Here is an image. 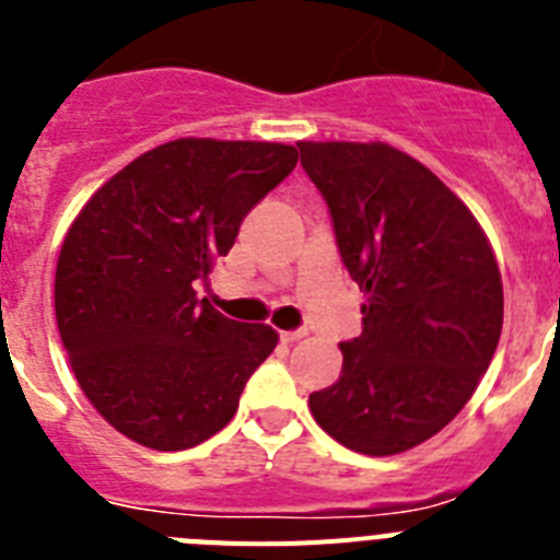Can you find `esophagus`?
<instances>
[{
  "label": "esophagus",
  "mask_w": 560,
  "mask_h": 560,
  "mask_svg": "<svg viewBox=\"0 0 560 560\" xmlns=\"http://www.w3.org/2000/svg\"><path fill=\"white\" fill-rule=\"evenodd\" d=\"M305 336L303 328L296 330H280V341H285V345H291V341H300Z\"/></svg>",
  "instance_id": "esophagus-1"
}]
</instances>
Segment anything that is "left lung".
Returning a JSON list of instances; mask_svg holds the SVG:
<instances>
[{
	"instance_id": "8db88e82",
	"label": "left lung",
	"mask_w": 560,
	"mask_h": 560,
	"mask_svg": "<svg viewBox=\"0 0 560 560\" xmlns=\"http://www.w3.org/2000/svg\"><path fill=\"white\" fill-rule=\"evenodd\" d=\"M323 192L341 264L368 294L341 375L311 393L341 446L387 457L465 407L497 353L502 277L471 210L429 167L384 142H296Z\"/></svg>"
}]
</instances>
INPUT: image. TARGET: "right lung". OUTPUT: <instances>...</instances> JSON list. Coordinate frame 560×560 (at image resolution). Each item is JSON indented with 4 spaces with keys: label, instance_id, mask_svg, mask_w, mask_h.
I'll use <instances>...</instances> for the list:
<instances>
[{
    "label": "right lung",
    "instance_id": "1",
    "mask_svg": "<svg viewBox=\"0 0 560 560\" xmlns=\"http://www.w3.org/2000/svg\"><path fill=\"white\" fill-rule=\"evenodd\" d=\"M294 165L296 148L277 142L173 140L112 176L69 226L58 334L92 407L133 443H205L275 350L269 325L226 319L196 285Z\"/></svg>",
    "mask_w": 560,
    "mask_h": 560
}]
</instances>
